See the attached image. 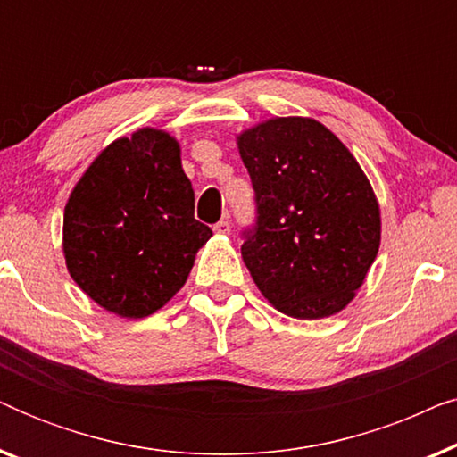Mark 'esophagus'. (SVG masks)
<instances>
[{"instance_id": "esophagus-1", "label": "esophagus", "mask_w": 457, "mask_h": 457, "mask_svg": "<svg viewBox=\"0 0 457 457\" xmlns=\"http://www.w3.org/2000/svg\"><path fill=\"white\" fill-rule=\"evenodd\" d=\"M214 233H218V235H228V233H230V222L224 220V218H222L220 222L214 224Z\"/></svg>"}]
</instances>
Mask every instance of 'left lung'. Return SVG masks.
Listing matches in <instances>:
<instances>
[{
    "label": "left lung",
    "instance_id": "1",
    "mask_svg": "<svg viewBox=\"0 0 457 457\" xmlns=\"http://www.w3.org/2000/svg\"><path fill=\"white\" fill-rule=\"evenodd\" d=\"M255 191L241 255L268 302L316 320L341 312L380 245V210L352 152L314 118H270L237 137Z\"/></svg>",
    "mask_w": 457,
    "mask_h": 457
}]
</instances>
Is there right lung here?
Segmentation results:
<instances>
[{"label":"right lung","instance_id":"right-lung-1","mask_svg":"<svg viewBox=\"0 0 457 457\" xmlns=\"http://www.w3.org/2000/svg\"><path fill=\"white\" fill-rule=\"evenodd\" d=\"M174 137L139 129L110 143L64 210V258L74 283L104 310L145 318L174 297L212 237Z\"/></svg>","mask_w":457,"mask_h":457}]
</instances>
